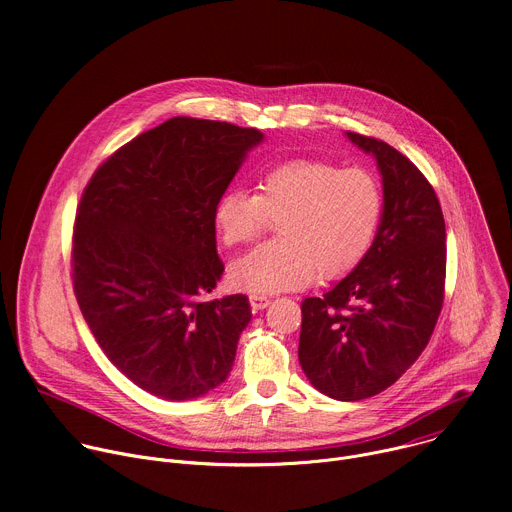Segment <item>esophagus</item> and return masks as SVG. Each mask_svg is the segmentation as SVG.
<instances>
[{
    "label": "esophagus",
    "instance_id": "obj_1",
    "mask_svg": "<svg viewBox=\"0 0 512 512\" xmlns=\"http://www.w3.org/2000/svg\"><path fill=\"white\" fill-rule=\"evenodd\" d=\"M249 302H251V308L257 312V310H265L271 300L267 296H261V294H251Z\"/></svg>",
    "mask_w": 512,
    "mask_h": 512
}]
</instances>
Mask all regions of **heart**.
Here are the masks:
<instances>
[{
  "label": "heart",
  "instance_id": "1",
  "mask_svg": "<svg viewBox=\"0 0 512 512\" xmlns=\"http://www.w3.org/2000/svg\"><path fill=\"white\" fill-rule=\"evenodd\" d=\"M383 192L362 168L296 160L261 176L257 194L229 190L216 202L214 225L227 247L249 245L279 221V239L259 245L231 267L237 287L277 294L354 269L377 237Z\"/></svg>",
  "mask_w": 512,
  "mask_h": 512
}]
</instances>
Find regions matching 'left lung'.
Listing matches in <instances>:
<instances>
[{"label":"left lung","instance_id":"8db88e82","mask_svg":"<svg viewBox=\"0 0 512 512\" xmlns=\"http://www.w3.org/2000/svg\"><path fill=\"white\" fill-rule=\"evenodd\" d=\"M383 176L373 247L322 298L302 302L300 364L338 401L391 387L427 346L444 304L446 223L431 184L389 143L346 131Z\"/></svg>","mask_w":512,"mask_h":512}]
</instances>
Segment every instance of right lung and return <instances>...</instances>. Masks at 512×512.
Listing matches in <instances>:
<instances>
[{"label": "right lung", "instance_id": "right-lung-1", "mask_svg": "<svg viewBox=\"0 0 512 512\" xmlns=\"http://www.w3.org/2000/svg\"><path fill=\"white\" fill-rule=\"evenodd\" d=\"M261 141L253 127L172 117L119 148L83 192L72 235L79 308L107 358L156 397H202L233 369L249 300L198 298L225 271L216 202Z\"/></svg>", "mask_w": 512, "mask_h": 512}]
</instances>
